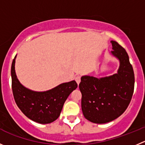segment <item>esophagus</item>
Instances as JSON below:
<instances>
[{"mask_svg":"<svg viewBox=\"0 0 145 145\" xmlns=\"http://www.w3.org/2000/svg\"><path fill=\"white\" fill-rule=\"evenodd\" d=\"M75 81H76L77 84H78V85H79L80 82V76L78 75L77 77H75Z\"/></svg>","mask_w":145,"mask_h":145,"instance_id":"1","label":"esophagus"}]
</instances>
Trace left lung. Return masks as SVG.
I'll list each match as a JSON object with an SVG mask.
<instances>
[{
	"label": "left lung",
	"mask_w": 145,
	"mask_h": 145,
	"mask_svg": "<svg viewBox=\"0 0 145 145\" xmlns=\"http://www.w3.org/2000/svg\"><path fill=\"white\" fill-rule=\"evenodd\" d=\"M111 55L120 63L116 73L99 78L83 75L79 85L82 113L93 123H107L119 118L133 95L135 75L128 54L116 41L111 40Z\"/></svg>",
	"instance_id": "obj_1"
}]
</instances>
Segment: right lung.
I'll use <instances>...</instances> for the list:
<instances>
[{"label": "right lung", "instance_id": "add662e5", "mask_svg": "<svg viewBox=\"0 0 145 145\" xmlns=\"http://www.w3.org/2000/svg\"><path fill=\"white\" fill-rule=\"evenodd\" d=\"M17 55L11 65L12 89L15 101L22 112L31 120L49 124L59 118L68 96L78 88L75 80L64 82L46 91H34L22 85L15 70Z\"/></svg>", "mask_w": 145, "mask_h": 145}]
</instances>
